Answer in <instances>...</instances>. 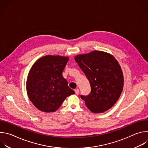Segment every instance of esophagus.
<instances>
[{
  "label": "esophagus",
  "instance_id": "1",
  "mask_svg": "<svg viewBox=\"0 0 148 148\" xmlns=\"http://www.w3.org/2000/svg\"><path fill=\"white\" fill-rule=\"evenodd\" d=\"M74 91H75V94L78 95V94H79V90H78V89H75V90H74Z\"/></svg>",
  "mask_w": 148,
  "mask_h": 148
}]
</instances>
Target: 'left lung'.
I'll return each mask as SVG.
<instances>
[{"instance_id": "8db88e82", "label": "left lung", "mask_w": 148, "mask_h": 148, "mask_svg": "<svg viewBox=\"0 0 148 148\" xmlns=\"http://www.w3.org/2000/svg\"><path fill=\"white\" fill-rule=\"evenodd\" d=\"M88 78L91 92L81 95L87 107L93 113H102L118 100L123 87V75L117 60L111 54L93 51L74 58Z\"/></svg>"}]
</instances>
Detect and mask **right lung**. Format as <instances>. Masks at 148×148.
<instances>
[{
	"label": "right lung",
	"mask_w": 148,
	"mask_h": 148,
	"mask_svg": "<svg viewBox=\"0 0 148 148\" xmlns=\"http://www.w3.org/2000/svg\"><path fill=\"white\" fill-rule=\"evenodd\" d=\"M69 59L68 57L46 56L38 59L30 70L27 93L38 110L55 112L67 97L75 94L62 75Z\"/></svg>",
	"instance_id": "1"
}]
</instances>
